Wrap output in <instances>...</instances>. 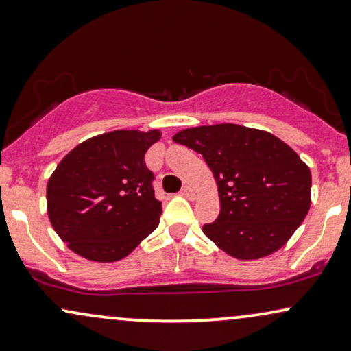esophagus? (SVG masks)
I'll return each mask as SVG.
<instances>
[{
	"label": "esophagus",
	"instance_id": "esophagus-1",
	"mask_svg": "<svg viewBox=\"0 0 351 351\" xmlns=\"http://www.w3.org/2000/svg\"><path fill=\"white\" fill-rule=\"evenodd\" d=\"M180 195H184L187 198H193L195 197V192H193V189L190 187V185H184L182 190H180Z\"/></svg>",
	"mask_w": 351,
	"mask_h": 351
}]
</instances>
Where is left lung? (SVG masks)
I'll return each mask as SVG.
<instances>
[{
	"label": "left lung",
	"instance_id": "8db88e82",
	"mask_svg": "<svg viewBox=\"0 0 351 351\" xmlns=\"http://www.w3.org/2000/svg\"><path fill=\"white\" fill-rule=\"evenodd\" d=\"M172 140L200 153L213 172L221 210L203 232L232 257L274 254L308 215L309 167L271 133L219 123L182 130Z\"/></svg>",
	"mask_w": 351,
	"mask_h": 351
}]
</instances>
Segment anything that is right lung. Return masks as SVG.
Here are the masks:
<instances>
[{
  "label": "right lung",
  "instance_id": "1",
  "mask_svg": "<svg viewBox=\"0 0 351 351\" xmlns=\"http://www.w3.org/2000/svg\"><path fill=\"white\" fill-rule=\"evenodd\" d=\"M161 132L115 130L70 151L47 185L56 234L81 257L115 262L158 228L162 206L145 154Z\"/></svg>",
  "mask_w": 351,
  "mask_h": 351
}]
</instances>
